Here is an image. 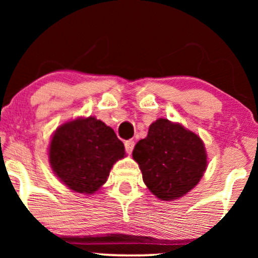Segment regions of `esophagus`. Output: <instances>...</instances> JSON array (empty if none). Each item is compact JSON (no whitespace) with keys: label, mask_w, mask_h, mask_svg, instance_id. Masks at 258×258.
Here are the masks:
<instances>
[{"label":"esophagus","mask_w":258,"mask_h":258,"mask_svg":"<svg viewBox=\"0 0 258 258\" xmlns=\"http://www.w3.org/2000/svg\"><path fill=\"white\" fill-rule=\"evenodd\" d=\"M124 147H125L126 153H129V154H130V153H132V151H133L134 147H135V142H134L133 140H128V141H125Z\"/></svg>","instance_id":"1"}]
</instances>
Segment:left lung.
Returning a JSON list of instances; mask_svg holds the SVG:
<instances>
[{
    "label": "left lung",
    "mask_w": 258,
    "mask_h": 258,
    "mask_svg": "<svg viewBox=\"0 0 258 258\" xmlns=\"http://www.w3.org/2000/svg\"><path fill=\"white\" fill-rule=\"evenodd\" d=\"M133 157L148 189L162 201L184 196L207 169L206 148L200 136L165 118L149 126L146 139L134 148Z\"/></svg>",
    "instance_id": "8db88e82"
}]
</instances>
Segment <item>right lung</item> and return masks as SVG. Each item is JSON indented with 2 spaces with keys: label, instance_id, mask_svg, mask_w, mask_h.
I'll use <instances>...</instances> for the list:
<instances>
[{
  "label": "right lung",
  "instance_id": "add662e5",
  "mask_svg": "<svg viewBox=\"0 0 258 258\" xmlns=\"http://www.w3.org/2000/svg\"><path fill=\"white\" fill-rule=\"evenodd\" d=\"M124 155V144L114 130L93 116L59 125L49 146L54 174L73 191L87 195L104 184L112 165Z\"/></svg>",
  "mask_w": 258,
  "mask_h": 258
}]
</instances>
